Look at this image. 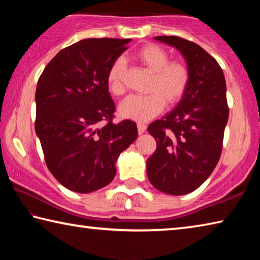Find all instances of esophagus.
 Instances as JSON below:
<instances>
[{"label": "esophagus", "mask_w": 260, "mask_h": 260, "mask_svg": "<svg viewBox=\"0 0 260 260\" xmlns=\"http://www.w3.org/2000/svg\"><path fill=\"white\" fill-rule=\"evenodd\" d=\"M147 129V125L146 124H142V122H138V131H139V134H143L144 132Z\"/></svg>", "instance_id": "esophagus-1"}]
</instances>
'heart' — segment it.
<instances>
[{"label": "heart", "mask_w": 260, "mask_h": 260, "mask_svg": "<svg viewBox=\"0 0 260 260\" xmlns=\"http://www.w3.org/2000/svg\"><path fill=\"white\" fill-rule=\"evenodd\" d=\"M133 59L152 73L147 86V95H133L120 104L122 117L136 121H147L159 114L165 104L172 107L179 103L190 83V70L183 60H170L164 48L156 43H148L139 48ZM126 61L122 57L112 61L108 71V88L114 96H122L125 86Z\"/></svg>", "instance_id": "1"}]
</instances>
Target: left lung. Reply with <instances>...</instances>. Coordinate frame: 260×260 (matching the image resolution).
<instances>
[{"label": "left lung", "instance_id": "left-lung-1", "mask_svg": "<svg viewBox=\"0 0 260 260\" xmlns=\"http://www.w3.org/2000/svg\"><path fill=\"white\" fill-rule=\"evenodd\" d=\"M155 39L181 52L191 78L178 107L148 126L157 149L147 159V174L158 190L186 195L210 177L221 155L230 114L226 80L218 61L201 46L179 37Z\"/></svg>", "mask_w": 260, "mask_h": 260}]
</instances>
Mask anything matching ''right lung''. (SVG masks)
Segmentation results:
<instances>
[{
	"instance_id": "right-lung-1",
	"label": "right lung",
	"mask_w": 260,
	"mask_h": 260,
	"mask_svg": "<svg viewBox=\"0 0 260 260\" xmlns=\"http://www.w3.org/2000/svg\"><path fill=\"white\" fill-rule=\"evenodd\" d=\"M129 39H86L61 49L38 80L35 132L47 167L76 192L107 186L120 153L138 138L132 120L112 121L116 105L108 88L112 61Z\"/></svg>"
}]
</instances>
